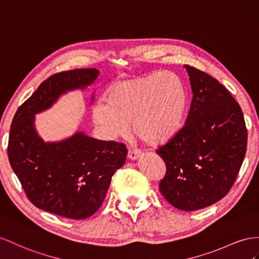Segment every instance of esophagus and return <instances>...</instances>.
<instances>
[{
  "mask_svg": "<svg viewBox=\"0 0 259 259\" xmlns=\"http://www.w3.org/2000/svg\"><path fill=\"white\" fill-rule=\"evenodd\" d=\"M140 157V151L136 149H129L128 151V158L131 160L138 159Z\"/></svg>",
  "mask_w": 259,
  "mask_h": 259,
  "instance_id": "34e87169",
  "label": "esophagus"
}]
</instances>
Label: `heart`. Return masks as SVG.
Returning <instances> with one entry per match:
<instances>
[{"instance_id": "heart-1", "label": "heart", "mask_w": 259, "mask_h": 259, "mask_svg": "<svg viewBox=\"0 0 259 259\" xmlns=\"http://www.w3.org/2000/svg\"><path fill=\"white\" fill-rule=\"evenodd\" d=\"M187 92L180 78L170 71H156L116 82L108 102L93 107V121L108 139L127 137L132 121L135 134L151 146L171 140L182 128Z\"/></svg>"}]
</instances>
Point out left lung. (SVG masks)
Wrapping results in <instances>:
<instances>
[{"label": "left lung", "instance_id": "1", "mask_svg": "<svg viewBox=\"0 0 259 259\" xmlns=\"http://www.w3.org/2000/svg\"><path fill=\"white\" fill-rule=\"evenodd\" d=\"M184 67L193 93L186 123L156 153L166 164L160 193L174 207L193 211L232 188L246 153L247 129L239 103L217 79Z\"/></svg>", "mask_w": 259, "mask_h": 259}]
</instances>
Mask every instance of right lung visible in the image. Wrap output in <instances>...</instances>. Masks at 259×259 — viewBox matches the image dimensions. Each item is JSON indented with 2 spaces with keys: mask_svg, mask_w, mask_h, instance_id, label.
<instances>
[{
  "mask_svg": "<svg viewBox=\"0 0 259 259\" xmlns=\"http://www.w3.org/2000/svg\"><path fill=\"white\" fill-rule=\"evenodd\" d=\"M98 76L95 68L54 73L18 107L11 124L7 154L29 201L70 219L88 218L101 207L128 150L123 143L82 132L46 143L34 129V114L49 108L63 93L91 84Z\"/></svg>",
  "mask_w": 259,
  "mask_h": 259,
  "instance_id": "right-lung-1",
  "label": "right lung"
}]
</instances>
